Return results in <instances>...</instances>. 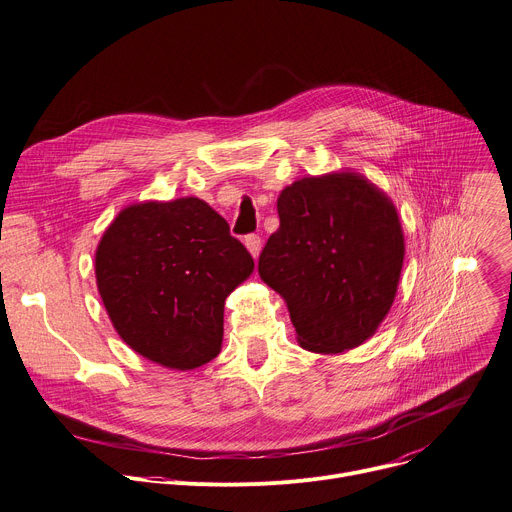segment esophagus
Returning a JSON list of instances; mask_svg holds the SVG:
<instances>
[{
  "label": "esophagus",
  "mask_w": 512,
  "mask_h": 512,
  "mask_svg": "<svg viewBox=\"0 0 512 512\" xmlns=\"http://www.w3.org/2000/svg\"><path fill=\"white\" fill-rule=\"evenodd\" d=\"M244 244H246V248H248V252L252 254V258H258L260 256V250H262V240H260V235H246V240H244Z\"/></svg>",
  "instance_id": "34e87169"
}]
</instances>
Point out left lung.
<instances>
[{
  "label": "left lung",
  "mask_w": 512,
  "mask_h": 512,
  "mask_svg": "<svg viewBox=\"0 0 512 512\" xmlns=\"http://www.w3.org/2000/svg\"><path fill=\"white\" fill-rule=\"evenodd\" d=\"M260 279L287 303L301 348L338 355L367 342L396 299L404 229L389 196L359 172L285 186Z\"/></svg>",
  "instance_id": "left-lung-1"
}]
</instances>
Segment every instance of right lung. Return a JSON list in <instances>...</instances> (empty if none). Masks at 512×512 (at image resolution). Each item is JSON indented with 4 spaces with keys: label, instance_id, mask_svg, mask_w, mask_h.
<instances>
[{
    "label": "right lung",
    "instance_id": "1",
    "mask_svg": "<svg viewBox=\"0 0 512 512\" xmlns=\"http://www.w3.org/2000/svg\"><path fill=\"white\" fill-rule=\"evenodd\" d=\"M96 285L127 346L166 369L213 361L229 293L254 270L227 221L196 196L127 205L102 233Z\"/></svg>",
    "mask_w": 512,
    "mask_h": 512
}]
</instances>
